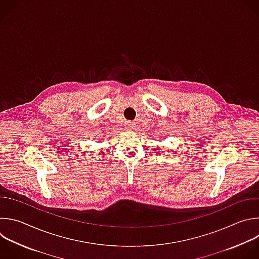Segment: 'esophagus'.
Masks as SVG:
<instances>
[{"label": "esophagus", "mask_w": 259, "mask_h": 259, "mask_svg": "<svg viewBox=\"0 0 259 259\" xmlns=\"http://www.w3.org/2000/svg\"><path fill=\"white\" fill-rule=\"evenodd\" d=\"M134 127H135L134 122H126V124H125V128L127 130H133Z\"/></svg>", "instance_id": "34e87169"}]
</instances>
